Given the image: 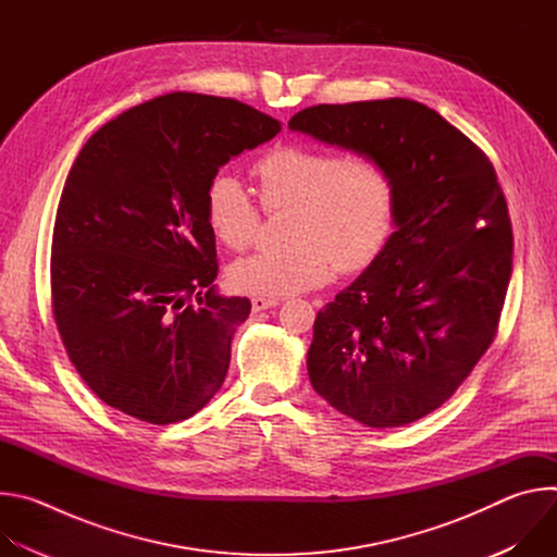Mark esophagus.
<instances>
[{
	"label": "esophagus",
	"instance_id": "esophagus-1",
	"mask_svg": "<svg viewBox=\"0 0 557 557\" xmlns=\"http://www.w3.org/2000/svg\"><path fill=\"white\" fill-rule=\"evenodd\" d=\"M277 304H280V299H275V297H253V299H251V308H253V312H260V310L273 308V306H277Z\"/></svg>",
	"mask_w": 557,
	"mask_h": 557
}]
</instances>
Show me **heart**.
<instances>
[{"label": "heart", "mask_w": 557, "mask_h": 557, "mask_svg": "<svg viewBox=\"0 0 557 557\" xmlns=\"http://www.w3.org/2000/svg\"><path fill=\"white\" fill-rule=\"evenodd\" d=\"M253 176L264 211H290V247L237 260L228 280L240 293L284 297L326 284L335 267L363 271L394 231V183L372 156L286 143L260 158ZM205 215L211 233L233 251L247 249L260 224L249 191L224 172L207 185Z\"/></svg>", "instance_id": "obj_1"}]
</instances>
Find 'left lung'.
<instances>
[{
    "label": "left lung",
    "mask_w": 557,
    "mask_h": 557,
    "mask_svg": "<svg viewBox=\"0 0 557 557\" xmlns=\"http://www.w3.org/2000/svg\"><path fill=\"white\" fill-rule=\"evenodd\" d=\"M288 129L366 153L389 172L394 233L312 326L314 392L368 428L441 408L494 342L513 233L490 158L410 99L312 106Z\"/></svg>",
    "instance_id": "left-lung-1"
}]
</instances>
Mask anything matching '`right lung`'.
<instances>
[{
	"label": "right lung",
	"instance_id": "obj_1",
	"mask_svg": "<svg viewBox=\"0 0 557 557\" xmlns=\"http://www.w3.org/2000/svg\"><path fill=\"white\" fill-rule=\"evenodd\" d=\"M282 123L233 99L172 92L78 151L52 231V310L76 372L110 408L185 421L220 389L247 297H222L209 181Z\"/></svg>",
	"mask_w": 557,
	"mask_h": 557
}]
</instances>
